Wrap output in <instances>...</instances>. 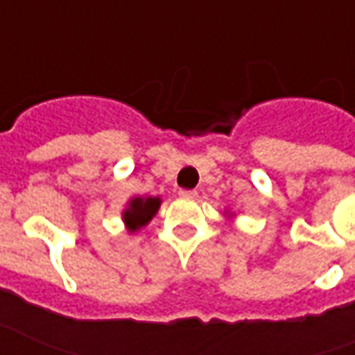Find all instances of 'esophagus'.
Here are the masks:
<instances>
[{"mask_svg": "<svg viewBox=\"0 0 355 355\" xmlns=\"http://www.w3.org/2000/svg\"><path fill=\"white\" fill-rule=\"evenodd\" d=\"M180 195L183 196V198H196V196H198V193H196V191H193V189H181Z\"/></svg>", "mask_w": 355, "mask_h": 355, "instance_id": "1", "label": "esophagus"}]
</instances>
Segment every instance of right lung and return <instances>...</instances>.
Wrapping results in <instances>:
<instances>
[{
  "mask_svg": "<svg viewBox=\"0 0 355 355\" xmlns=\"http://www.w3.org/2000/svg\"><path fill=\"white\" fill-rule=\"evenodd\" d=\"M160 208L159 196H136L130 198V202L123 211V221L126 229L130 232L139 231L141 227H146L151 221L155 214Z\"/></svg>",
  "mask_w": 355,
  "mask_h": 355,
  "instance_id": "add662e5",
  "label": "right lung"
}]
</instances>
